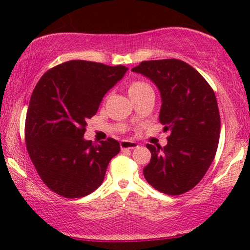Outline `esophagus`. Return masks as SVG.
<instances>
[{"instance_id":"34e87169","label":"esophagus","mask_w":250,"mask_h":250,"mask_svg":"<svg viewBox=\"0 0 250 250\" xmlns=\"http://www.w3.org/2000/svg\"><path fill=\"white\" fill-rule=\"evenodd\" d=\"M138 146L136 145V142H133V141H128V140H123L121 141V149L124 151V150H132Z\"/></svg>"}]
</instances>
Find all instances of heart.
I'll list each match as a JSON object with an SVG mask.
<instances>
[{
    "mask_svg": "<svg viewBox=\"0 0 250 250\" xmlns=\"http://www.w3.org/2000/svg\"><path fill=\"white\" fill-rule=\"evenodd\" d=\"M146 88H151V86L148 83L143 81H133L128 86V94L134 95L138 94L140 92L146 90Z\"/></svg>",
    "mask_w": 250,
    "mask_h": 250,
    "instance_id": "1",
    "label": "heart"
}]
</instances>
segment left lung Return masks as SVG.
Masks as SVG:
<instances>
[{
  "label": "left lung",
  "instance_id": "8db88e82",
  "mask_svg": "<svg viewBox=\"0 0 250 250\" xmlns=\"http://www.w3.org/2000/svg\"><path fill=\"white\" fill-rule=\"evenodd\" d=\"M151 80L162 97L159 122L169 131L167 145H146V182L179 196L197 186L216 155L221 119L213 88L198 71L177 59L142 61L132 69Z\"/></svg>",
  "mask_w": 250,
  "mask_h": 250
}]
</instances>
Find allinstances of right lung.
Here are the masks:
<instances>
[{"label":"right lung","mask_w":250,"mask_h":250,"mask_svg":"<svg viewBox=\"0 0 250 250\" xmlns=\"http://www.w3.org/2000/svg\"><path fill=\"white\" fill-rule=\"evenodd\" d=\"M126 71L125 66L71 60L47 70L36 84L26 116V146L53 192L81 198L104 182L109 162L121 150L119 142L109 138L95 145L83 136L86 121Z\"/></svg>","instance_id":"right-lung-1"}]
</instances>
